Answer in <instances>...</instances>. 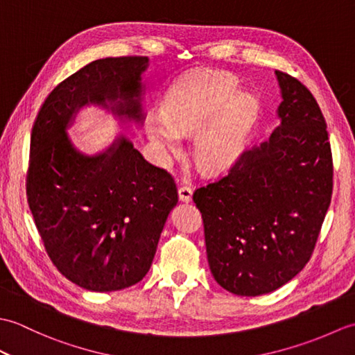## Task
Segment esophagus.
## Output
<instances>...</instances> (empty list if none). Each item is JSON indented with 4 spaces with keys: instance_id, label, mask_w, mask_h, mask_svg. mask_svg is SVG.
I'll return each mask as SVG.
<instances>
[{
    "instance_id": "obj_1",
    "label": "esophagus",
    "mask_w": 355,
    "mask_h": 355,
    "mask_svg": "<svg viewBox=\"0 0 355 355\" xmlns=\"http://www.w3.org/2000/svg\"><path fill=\"white\" fill-rule=\"evenodd\" d=\"M178 198L180 201H184V202H189L192 200V189L191 186L187 184H182L178 187Z\"/></svg>"
}]
</instances>
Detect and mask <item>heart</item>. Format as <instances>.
Segmentation results:
<instances>
[{
  "label": "heart",
  "instance_id": "1",
  "mask_svg": "<svg viewBox=\"0 0 355 355\" xmlns=\"http://www.w3.org/2000/svg\"><path fill=\"white\" fill-rule=\"evenodd\" d=\"M162 112L149 114L145 131L163 158L182 149L183 135L195 134V157L202 169L220 172L236 160L250 130L258 102L238 93L224 73H197L178 80L164 97Z\"/></svg>",
  "mask_w": 355,
  "mask_h": 355
}]
</instances>
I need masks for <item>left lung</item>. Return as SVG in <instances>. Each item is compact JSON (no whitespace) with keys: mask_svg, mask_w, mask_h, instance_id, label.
Instances as JSON below:
<instances>
[{"mask_svg":"<svg viewBox=\"0 0 355 355\" xmlns=\"http://www.w3.org/2000/svg\"><path fill=\"white\" fill-rule=\"evenodd\" d=\"M281 119L270 140L244 150L227 175L193 192L209 267L224 290L261 296L310 261L333 195V154L318 102L276 70Z\"/></svg>","mask_w":355,"mask_h":355,"instance_id":"8db88e82","label":"left lung"}]
</instances>
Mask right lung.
<instances>
[{"label":"right lung","instance_id":"right-lung-1","mask_svg":"<svg viewBox=\"0 0 355 355\" xmlns=\"http://www.w3.org/2000/svg\"><path fill=\"white\" fill-rule=\"evenodd\" d=\"M146 67V56L89 62L53 88L32 128L26 187L36 229L56 268L89 291L140 282L178 202L171 173L146 162L128 139L88 157L67 135L87 103L110 102L117 116L140 122Z\"/></svg>","mask_w":355,"mask_h":355}]
</instances>
